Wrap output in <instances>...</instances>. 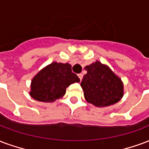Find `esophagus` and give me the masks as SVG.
<instances>
[{"mask_svg":"<svg viewBox=\"0 0 149 149\" xmlns=\"http://www.w3.org/2000/svg\"><path fill=\"white\" fill-rule=\"evenodd\" d=\"M78 77H79L80 80H82V79H83V74H82V73H79V74H78Z\"/></svg>","mask_w":149,"mask_h":149,"instance_id":"obj_1","label":"esophagus"}]
</instances>
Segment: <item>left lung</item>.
Instances as JSON below:
<instances>
[{
  "label": "left lung",
  "mask_w": 149,
  "mask_h": 149,
  "mask_svg": "<svg viewBox=\"0 0 149 149\" xmlns=\"http://www.w3.org/2000/svg\"><path fill=\"white\" fill-rule=\"evenodd\" d=\"M87 74L80 85L86 100L96 107H107L116 103L123 95L121 80L107 66L96 61L84 68Z\"/></svg>",
  "instance_id": "obj_1"
}]
</instances>
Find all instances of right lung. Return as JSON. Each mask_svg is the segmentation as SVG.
Returning <instances> with one entry per match:
<instances>
[{"label": "right lung", "instance_id": "add662e5", "mask_svg": "<svg viewBox=\"0 0 149 149\" xmlns=\"http://www.w3.org/2000/svg\"><path fill=\"white\" fill-rule=\"evenodd\" d=\"M75 82H80V78L72 72L71 65L54 62L34 77L30 95L38 101L54 102L63 96L66 88Z\"/></svg>", "mask_w": 149, "mask_h": 149}]
</instances>
